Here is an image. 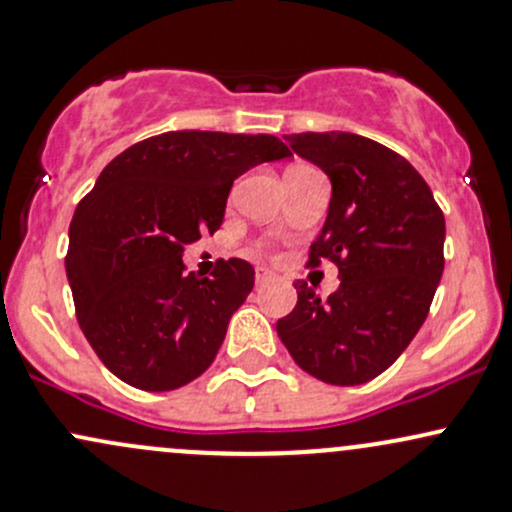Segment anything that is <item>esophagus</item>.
Instances as JSON below:
<instances>
[{
	"label": "esophagus",
	"mask_w": 512,
	"mask_h": 512,
	"mask_svg": "<svg viewBox=\"0 0 512 512\" xmlns=\"http://www.w3.org/2000/svg\"><path fill=\"white\" fill-rule=\"evenodd\" d=\"M268 280H273V273L268 271V268L258 266V268H256V285H266Z\"/></svg>",
	"instance_id": "obj_1"
}]
</instances>
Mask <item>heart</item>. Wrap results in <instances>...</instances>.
<instances>
[{"label": "heart", "mask_w": 512, "mask_h": 512, "mask_svg": "<svg viewBox=\"0 0 512 512\" xmlns=\"http://www.w3.org/2000/svg\"><path fill=\"white\" fill-rule=\"evenodd\" d=\"M293 170H295V168H293Z\"/></svg>", "instance_id": "obj_1"}]
</instances>
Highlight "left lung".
I'll return each mask as SVG.
<instances>
[{"instance_id":"obj_1","label":"left lung","mask_w":512,"mask_h":512,"mask_svg":"<svg viewBox=\"0 0 512 512\" xmlns=\"http://www.w3.org/2000/svg\"><path fill=\"white\" fill-rule=\"evenodd\" d=\"M285 141L332 183L310 263L329 258L342 283L327 302L295 283L298 305L278 320V337L310 376L361 386L403 354L430 312L444 271V214L422 175L378 141L346 131Z\"/></svg>"}]
</instances>
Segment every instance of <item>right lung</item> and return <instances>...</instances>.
Masks as SVG:
<instances>
[{
  "mask_svg": "<svg viewBox=\"0 0 512 512\" xmlns=\"http://www.w3.org/2000/svg\"><path fill=\"white\" fill-rule=\"evenodd\" d=\"M288 156L268 134L168 131L102 170L70 222L65 273L82 334L114 376L161 393L210 368L254 266L229 258L197 278L183 251L222 227L241 173Z\"/></svg>",
  "mask_w": 512,
  "mask_h": 512,
  "instance_id": "obj_1",
  "label": "right lung"
}]
</instances>
